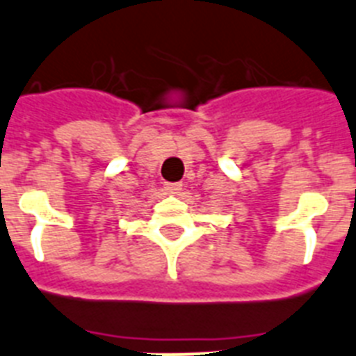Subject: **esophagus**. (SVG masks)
<instances>
[{
  "mask_svg": "<svg viewBox=\"0 0 356 356\" xmlns=\"http://www.w3.org/2000/svg\"><path fill=\"white\" fill-rule=\"evenodd\" d=\"M164 190L172 195H177L183 190V183H164Z\"/></svg>",
  "mask_w": 356,
  "mask_h": 356,
  "instance_id": "obj_1",
  "label": "esophagus"
}]
</instances>
